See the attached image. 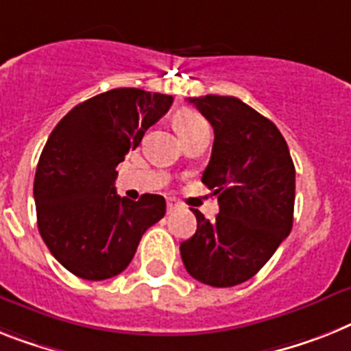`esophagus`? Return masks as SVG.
<instances>
[{"label":"esophagus","mask_w":351,"mask_h":351,"mask_svg":"<svg viewBox=\"0 0 351 351\" xmlns=\"http://www.w3.org/2000/svg\"><path fill=\"white\" fill-rule=\"evenodd\" d=\"M178 208V203L175 202V199H167V212H173Z\"/></svg>","instance_id":"obj_1"}]
</instances>
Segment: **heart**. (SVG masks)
Segmentation results:
<instances>
[{
    "instance_id": "1",
    "label": "heart",
    "mask_w": 351,
    "mask_h": 351,
    "mask_svg": "<svg viewBox=\"0 0 351 351\" xmlns=\"http://www.w3.org/2000/svg\"><path fill=\"white\" fill-rule=\"evenodd\" d=\"M173 123H175L176 132L180 134L182 139H185V137L193 135L194 132H198L202 128H205V126H208L207 121L203 119L198 112L191 110V108H184V110L176 112L175 117H173Z\"/></svg>"
}]
</instances>
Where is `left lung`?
<instances>
[{
  "instance_id": "obj_1",
  "label": "left lung",
  "mask_w": 351,
  "mask_h": 351,
  "mask_svg": "<svg viewBox=\"0 0 351 351\" xmlns=\"http://www.w3.org/2000/svg\"><path fill=\"white\" fill-rule=\"evenodd\" d=\"M189 103L214 128L202 182L217 196L216 221L194 210L196 234L180 244L193 278L212 287L250 280L293 228L294 164L284 135L234 96L207 94Z\"/></svg>"
}]
</instances>
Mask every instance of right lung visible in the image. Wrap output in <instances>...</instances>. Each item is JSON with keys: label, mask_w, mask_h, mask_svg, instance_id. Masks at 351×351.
<instances>
[{"label": "right lung", "mask_w": 351, "mask_h": 351, "mask_svg": "<svg viewBox=\"0 0 351 351\" xmlns=\"http://www.w3.org/2000/svg\"><path fill=\"white\" fill-rule=\"evenodd\" d=\"M173 96L112 89L71 108L53 128L34 182L37 226L51 255L84 280H107L130 264L143 234L166 214L160 194L116 193L117 164Z\"/></svg>", "instance_id": "obj_1"}]
</instances>
